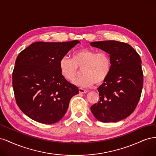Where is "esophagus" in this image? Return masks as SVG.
Returning a JSON list of instances; mask_svg holds the SVG:
<instances>
[{"label":"esophagus","mask_w":156,"mask_h":156,"mask_svg":"<svg viewBox=\"0 0 156 156\" xmlns=\"http://www.w3.org/2000/svg\"><path fill=\"white\" fill-rule=\"evenodd\" d=\"M79 93H81V94H86V93L88 92V90H87L83 89L81 88H79Z\"/></svg>","instance_id":"34e87169"}]
</instances>
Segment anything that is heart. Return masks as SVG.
<instances>
[{"label":"heart","instance_id":"heart-1","mask_svg":"<svg viewBox=\"0 0 156 156\" xmlns=\"http://www.w3.org/2000/svg\"><path fill=\"white\" fill-rule=\"evenodd\" d=\"M59 67L62 76L73 81L81 68L83 73L75 84L82 88L92 87L94 83L100 84L108 76L111 69L110 56L105 52L97 53L87 48L80 49L73 54L72 59L64 56L60 59Z\"/></svg>","mask_w":156,"mask_h":156}]
</instances>
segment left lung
<instances>
[{"mask_svg": "<svg viewBox=\"0 0 156 156\" xmlns=\"http://www.w3.org/2000/svg\"><path fill=\"white\" fill-rule=\"evenodd\" d=\"M90 45L110 55L109 75L98 87L100 101L91 106L93 115L102 122H116L129 116L137 105L143 87L141 59L132 47L108 40Z\"/></svg>", "mask_w": 156, "mask_h": 156, "instance_id": "8db88e82", "label": "left lung"}]
</instances>
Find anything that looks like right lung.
<instances>
[{"label": "right lung", "instance_id": "obj_1", "mask_svg": "<svg viewBox=\"0 0 156 156\" xmlns=\"http://www.w3.org/2000/svg\"><path fill=\"white\" fill-rule=\"evenodd\" d=\"M78 40L32 44L17 56L12 85L18 107L30 119L45 124L62 119L79 88L61 74L59 62Z\"/></svg>", "mask_w": 156, "mask_h": 156}]
</instances>
